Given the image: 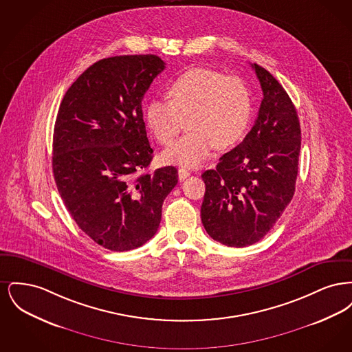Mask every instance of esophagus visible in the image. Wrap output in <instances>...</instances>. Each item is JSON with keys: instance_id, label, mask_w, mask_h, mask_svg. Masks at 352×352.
I'll use <instances>...</instances> for the list:
<instances>
[{"instance_id": "34e87169", "label": "esophagus", "mask_w": 352, "mask_h": 352, "mask_svg": "<svg viewBox=\"0 0 352 352\" xmlns=\"http://www.w3.org/2000/svg\"><path fill=\"white\" fill-rule=\"evenodd\" d=\"M190 170H187V168H181L179 170H178V178L181 179V181H184V179H186L187 177H190Z\"/></svg>"}]
</instances>
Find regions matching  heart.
Segmentation results:
<instances>
[{
    "instance_id": "heart-1",
    "label": "heart",
    "mask_w": 352,
    "mask_h": 352,
    "mask_svg": "<svg viewBox=\"0 0 352 352\" xmlns=\"http://www.w3.org/2000/svg\"><path fill=\"white\" fill-rule=\"evenodd\" d=\"M170 100L154 99L145 118L151 133L162 145H170L184 129L187 134L164 151L166 164L195 168L217 146L228 149L247 133L252 118L250 88L237 76L208 69H188L168 88Z\"/></svg>"
}]
</instances>
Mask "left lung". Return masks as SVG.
<instances>
[{
	"label": "left lung",
	"instance_id": "1",
	"mask_svg": "<svg viewBox=\"0 0 352 352\" xmlns=\"http://www.w3.org/2000/svg\"><path fill=\"white\" fill-rule=\"evenodd\" d=\"M252 68L264 98L251 132L219 160L217 168L201 174L204 230L236 248L261 240L283 215L296 191L301 151L294 104L269 71Z\"/></svg>",
	"mask_w": 352,
	"mask_h": 352
}]
</instances>
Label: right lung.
Masks as SVG:
<instances>
[{
    "mask_svg": "<svg viewBox=\"0 0 352 352\" xmlns=\"http://www.w3.org/2000/svg\"><path fill=\"white\" fill-rule=\"evenodd\" d=\"M165 69L157 55L105 58L87 68L60 102L52 171L69 215L109 251H131L155 234L178 184L174 166L142 173L153 160L142 99Z\"/></svg>",
    "mask_w": 352,
    "mask_h": 352,
    "instance_id": "add662e5",
    "label": "right lung"
}]
</instances>
